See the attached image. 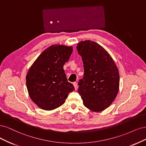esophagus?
I'll list each match as a JSON object with an SVG mask.
<instances>
[{
	"instance_id": "1",
	"label": "esophagus",
	"mask_w": 146,
	"mask_h": 146,
	"mask_svg": "<svg viewBox=\"0 0 146 146\" xmlns=\"http://www.w3.org/2000/svg\"><path fill=\"white\" fill-rule=\"evenodd\" d=\"M73 86L74 87L75 90H76L77 88H78V83L77 82H73Z\"/></svg>"
}]
</instances>
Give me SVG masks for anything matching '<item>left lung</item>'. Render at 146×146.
Returning a JSON list of instances; mask_svg holds the SVG:
<instances>
[{"mask_svg": "<svg viewBox=\"0 0 146 146\" xmlns=\"http://www.w3.org/2000/svg\"><path fill=\"white\" fill-rule=\"evenodd\" d=\"M77 45L84 69L78 92L89 110L101 111L111 105L118 93V70L111 56L96 42L87 40Z\"/></svg>", "mask_w": 146, "mask_h": 146, "instance_id": "8db88e82", "label": "left lung"}]
</instances>
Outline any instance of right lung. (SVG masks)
Listing matches in <instances>:
<instances>
[{
  "mask_svg": "<svg viewBox=\"0 0 146 146\" xmlns=\"http://www.w3.org/2000/svg\"><path fill=\"white\" fill-rule=\"evenodd\" d=\"M72 52V46L53 45L45 50L30 68L26 76L28 92L40 109H56L65 102L68 93L74 90L63 68Z\"/></svg>",
  "mask_w": 146,
  "mask_h": 146,
  "instance_id": "obj_1",
  "label": "right lung"
}]
</instances>
